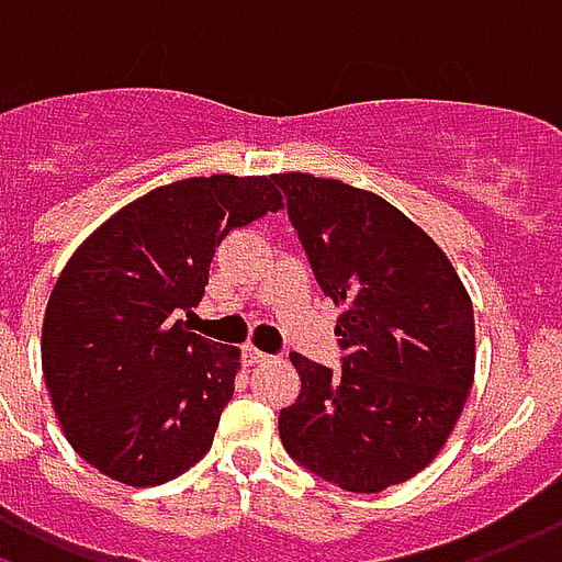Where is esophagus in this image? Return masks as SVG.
<instances>
[{
  "label": "esophagus",
  "instance_id": "esophagus-1",
  "mask_svg": "<svg viewBox=\"0 0 562 562\" xmlns=\"http://www.w3.org/2000/svg\"><path fill=\"white\" fill-rule=\"evenodd\" d=\"M244 357H247L249 366H261V363H268V360H270V357L265 355V351H259L256 345H244Z\"/></svg>",
  "mask_w": 562,
  "mask_h": 562
}]
</instances>
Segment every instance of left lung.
<instances>
[{
    "label": "left lung",
    "instance_id": "1",
    "mask_svg": "<svg viewBox=\"0 0 562 562\" xmlns=\"http://www.w3.org/2000/svg\"><path fill=\"white\" fill-rule=\"evenodd\" d=\"M289 217L324 294L342 306L348 357L330 372L301 355V396L280 438L306 471L375 494L438 459L476 372L471 294L447 252L372 190L280 172Z\"/></svg>",
    "mask_w": 562,
    "mask_h": 562
}]
</instances>
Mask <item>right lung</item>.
<instances>
[{"label":"right lung","instance_id":"right-lung-1","mask_svg":"<svg viewBox=\"0 0 562 562\" xmlns=\"http://www.w3.org/2000/svg\"><path fill=\"white\" fill-rule=\"evenodd\" d=\"M280 207L273 176L184 178L127 202L70 256L41 366L65 438L94 471L148 488L211 450L240 351L181 315L205 297L220 240Z\"/></svg>","mask_w":562,"mask_h":562}]
</instances>
